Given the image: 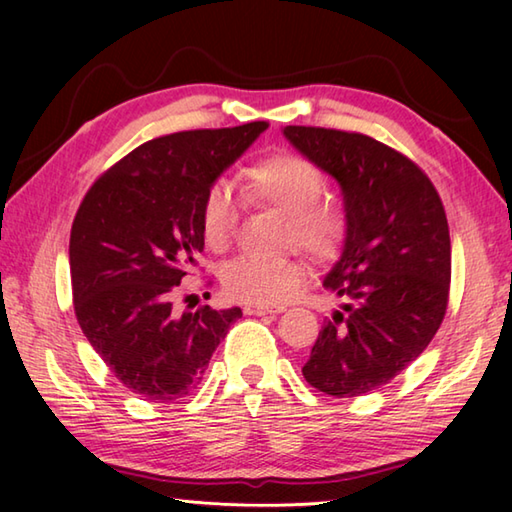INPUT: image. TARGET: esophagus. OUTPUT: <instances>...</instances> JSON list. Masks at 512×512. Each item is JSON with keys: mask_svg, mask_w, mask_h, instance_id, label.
Wrapping results in <instances>:
<instances>
[{"mask_svg": "<svg viewBox=\"0 0 512 512\" xmlns=\"http://www.w3.org/2000/svg\"><path fill=\"white\" fill-rule=\"evenodd\" d=\"M284 308H268V306H257V303H248L244 306V314H250V317H262V314H279Z\"/></svg>", "mask_w": 512, "mask_h": 512, "instance_id": "1", "label": "esophagus"}]
</instances>
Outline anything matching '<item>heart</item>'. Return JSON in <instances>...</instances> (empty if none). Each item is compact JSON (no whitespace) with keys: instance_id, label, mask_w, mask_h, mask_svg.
I'll use <instances>...</instances> for the list:
<instances>
[{"instance_id":"heart-1","label":"heart","mask_w":512,"mask_h":512,"mask_svg":"<svg viewBox=\"0 0 512 512\" xmlns=\"http://www.w3.org/2000/svg\"><path fill=\"white\" fill-rule=\"evenodd\" d=\"M248 193L286 215L288 235L314 259H330L339 250L347 220L339 202L323 200V171L297 154H273L244 171ZM237 204L224 182L206 191L200 209L204 242L220 250L233 239ZM303 266L292 257L239 255L222 270V286L237 301L277 306L297 290Z\"/></svg>"}]
</instances>
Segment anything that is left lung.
I'll return each mask as SVG.
<instances>
[{
	"mask_svg": "<svg viewBox=\"0 0 512 512\" xmlns=\"http://www.w3.org/2000/svg\"><path fill=\"white\" fill-rule=\"evenodd\" d=\"M284 136L339 182L347 220L339 262L323 279L341 310L301 372L323 394L361 396L416 361L440 328L451 284L447 213L427 173L374 138L303 125Z\"/></svg>",
	"mask_w": 512,
	"mask_h": 512,
	"instance_id": "8db88e82",
	"label": "left lung"
}]
</instances>
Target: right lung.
<instances>
[{"label": "right lung", "instance_id": "right-lung-1", "mask_svg": "<svg viewBox=\"0 0 512 512\" xmlns=\"http://www.w3.org/2000/svg\"><path fill=\"white\" fill-rule=\"evenodd\" d=\"M268 123L147 140L96 180L70 233L74 312L121 383L151 402L200 385L239 308L178 312L173 290L204 250L202 200Z\"/></svg>", "mask_w": 512, "mask_h": 512}]
</instances>
